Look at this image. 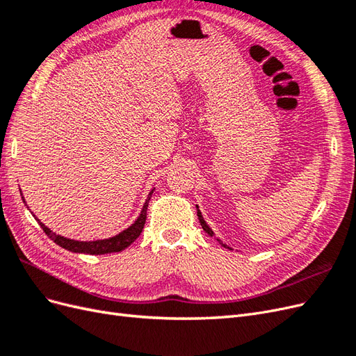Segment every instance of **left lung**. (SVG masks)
Instances as JSON below:
<instances>
[{
	"mask_svg": "<svg viewBox=\"0 0 356 356\" xmlns=\"http://www.w3.org/2000/svg\"><path fill=\"white\" fill-rule=\"evenodd\" d=\"M197 217H199V221H200V224H202V229L204 230V232H207L209 236H212L213 234V232L209 229V225L207 224V222H204V220H203V217H202V213H200V211H197ZM222 246H225L221 241H218ZM225 248H229V246H225ZM229 250H232V248H229Z\"/></svg>",
	"mask_w": 356,
	"mask_h": 356,
	"instance_id": "1",
	"label": "left lung"
}]
</instances>
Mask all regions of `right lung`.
<instances>
[{
	"instance_id": "right-lung-1",
	"label": "right lung",
	"mask_w": 356,
	"mask_h": 356,
	"mask_svg": "<svg viewBox=\"0 0 356 356\" xmlns=\"http://www.w3.org/2000/svg\"><path fill=\"white\" fill-rule=\"evenodd\" d=\"M20 195H22V193H20ZM152 195H153V190L149 191V195H148V197L144 203L141 213H139L138 220L131 225V227H127L126 230H123L122 233H118L117 236H114V238H110V239L93 241V242H80V241H74V239H67V238H63V236L53 233L38 218H37V221L41 225L42 232H44L53 242H55L59 246H62V248H65V250H68L71 252H81V254H92V255L120 252V251L124 250V248L131 245L134 241H136L138 236L141 234V232L144 229L145 220H147V208H148V202H149V197H152ZM24 202H25V199H24Z\"/></svg>"
}]
</instances>
